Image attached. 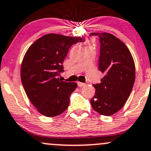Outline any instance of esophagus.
I'll use <instances>...</instances> for the list:
<instances>
[{
    "label": "esophagus",
    "mask_w": 151,
    "mask_h": 151,
    "mask_svg": "<svg viewBox=\"0 0 151 151\" xmlns=\"http://www.w3.org/2000/svg\"><path fill=\"white\" fill-rule=\"evenodd\" d=\"M77 84H78V86L79 87H84V85H85V84L83 83V82H77Z\"/></svg>",
    "instance_id": "34e87169"
}]
</instances>
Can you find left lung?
<instances>
[{
	"mask_svg": "<svg viewBox=\"0 0 151 151\" xmlns=\"http://www.w3.org/2000/svg\"><path fill=\"white\" fill-rule=\"evenodd\" d=\"M100 44L99 69L105 76L94 84L96 92L91 105L102 115L110 116L123 107L130 96L135 78L134 60L128 48L108 33H91Z\"/></svg>",
	"mask_w": 151,
	"mask_h": 151,
	"instance_id": "1",
	"label": "left lung"
}]
</instances>
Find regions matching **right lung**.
Masks as SVG:
<instances>
[{
	"mask_svg": "<svg viewBox=\"0 0 151 151\" xmlns=\"http://www.w3.org/2000/svg\"><path fill=\"white\" fill-rule=\"evenodd\" d=\"M83 41L82 37L46 34L26 51L21 64V82L31 103L44 116L55 117L69 106V97L77 84L58 77L64 72L62 64L69 48Z\"/></svg>",
	"mask_w": 151,
	"mask_h": 151,
	"instance_id": "1",
	"label": "right lung"
}]
</instances>
